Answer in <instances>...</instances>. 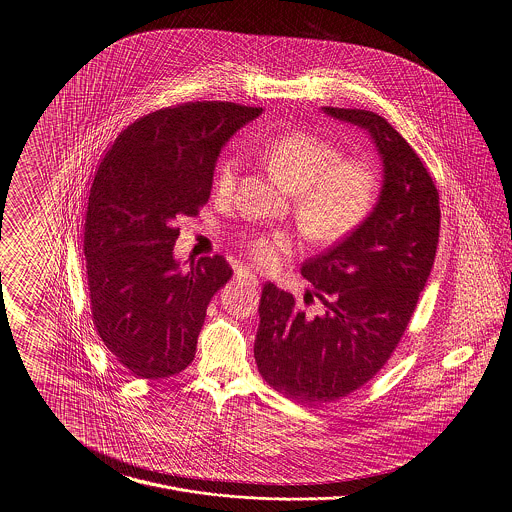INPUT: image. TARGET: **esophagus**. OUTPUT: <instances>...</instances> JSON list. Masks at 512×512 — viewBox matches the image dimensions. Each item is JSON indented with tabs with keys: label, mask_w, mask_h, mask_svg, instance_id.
<instances>
[{
	"label": "esophagus",
	"mask_w": 512,
	"mask_h": 512,
	"mask_svg": "<svg viewBox=\"0 0 512 512\" xmlns=\"http://www.w3.org/2000/svg\"><path fill=\"white\" fill-rule=\"evenodd\" d=\"M236 278H238L240 282L249 284V286H259V278H257V274H253L249 268H238V270H236Z\"/></svg>",
	"instance_id": "obj_1"
}]
</instances>
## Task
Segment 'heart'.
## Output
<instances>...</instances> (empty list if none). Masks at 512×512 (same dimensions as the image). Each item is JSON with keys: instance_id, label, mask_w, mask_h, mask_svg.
<instances>
[{"instance_id": "1", "label": "heart", "mask_w": 512, "mask_h": 512, "mask_svg": "<svg viewBox=\"0 0 512 512\" xmlns=\"http://www.w3.org/2000/svg\"><path fill=\"white\" fill-rule=\"evenodd\" d=\"M272 178L297 194V215L320 240H338L359 228L378 199L380 178L365 159H340L332 142L309 132H292L263 147ZM242 159L238 153L222 157L215 174L220 195L234 192ZM257 265L276 268L295 249L292 236L282 230L259 234L247 242Z\"/></svg>"}]
</instances>
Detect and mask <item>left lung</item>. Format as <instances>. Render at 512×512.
Returning <instances> with one entry per match:
<instances>
[{"instance_id":"8db88e82","label":"left lung","mask_w":512,"mask_h":512,"mask_svg":"<svg viewBox=\"0 0 512 512\" xmlns=\"http://www.w3.org/2000/svg\"><path fill=\"white\" fill-rule=\"evenodd\" d=\"M366 130L384 178L365 222L303 263L320 301L305 313L292 293L265 284L259 303L255 361L272 388L297 403H328L365 386L407 330L434 267L439 194L413 147L384 117L365 109L322 107Z\"/></svg>"}]
</instances>
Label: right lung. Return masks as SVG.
I'll use <instances>...</instances> for the list:
<instances>
[{
    "instance_id": "add662e5",
    "label": "right lung",
    "mask_w": 512,
    "mask_h": 512,
    "mask_svg": "<svg viewBox=\"0 0 512 512\" xmlns=\"http://www.w3.org/2000/svg\"><path fill=\"white\" fill-rule=\"evenodd\" d=\"M261 113L230 101L165 107L122 130L99 165L84 224L92 317L136 378H169L194 361L207 305L232 268L222 255L182 268L176 224L209 201L220 149Z\"/></svg>"
}]
</instances>
